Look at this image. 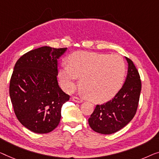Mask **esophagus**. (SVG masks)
Masks as SVG:
<instances>
[{
  "label": "esophagus",
  "mask_w": 159,
  "mask_h": 159,
  "mask_svg": "<svg viewBox=\"0 0 159 159\" xmlns=\"http://www.w3.org/2000/svg\"><path fill=\"white\" fill-rule=\"evenodd\" d=\"M72 100L74 101V102H76V103H82L83 102V100L81 98H79V97H76V96H73Z\"/></svg>",
  "instance_id": "obj_1"
}]
</instances>
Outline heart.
I'll list each match as a JSON object with an SVG mask.
<instances>
[{
	"label": "heart",
	"instance_id": "b5f03b06",
	"mask_svg": "<svg viewBox=\"0 0 159 159\" xmlns=\"http://www.w3.org/2000/svg\"><path fill=\"white\" fill-rule=\"evenodd\" d=\"M68 61L58 72L66 91L75 89L79 77L85 96L93 102L103 103L113 98L121 88L125 66L119 56L76 51L70 54Z\"/></svg>",
	"mask_w": 159,
	"mask_h": 159
}]
</instances>
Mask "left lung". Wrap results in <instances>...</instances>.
Instances as JSON below:
<instances>
[{"instance_id":"left-lung-1","label":"left lung","mask_w":159,"mask_h":159,"mask_svg":"<svg viewBox=\"0 0 159 159\" xmlns=\"http://www.w3.org/2000/svg\"><path fill=\"white\" fill-rule=\"evenodd\" d=\"M128 73L124 86L112 100L96 105L89 118L90 127L101 134H111L133 119L138 108L141 90L140 75L133 61L126 58Z\"/></svg>"}]
</instances>
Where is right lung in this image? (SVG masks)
Masks as SVG:
<instances>
[{
    "instance_id": "right-lung-1",
    "label": "right lung",
    "mask_w": 159,
    "mask_h": 159,
    "mask_svg": "<svg viewBox=\"0 0 159 159\" xmlns=\"http://www.w3.org/2000/svg\"><path fill=\"white\" fill-rule=\"evenodd\" d=\"M66 50L43 46L25 53L14 66L9 86L12 105L20 124L34 133L55 129L61 107L69 100L57 80L58 59Z\"/></svg>"
}]
</instances>
